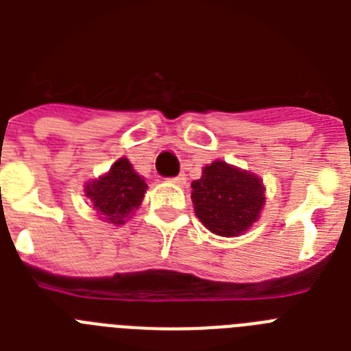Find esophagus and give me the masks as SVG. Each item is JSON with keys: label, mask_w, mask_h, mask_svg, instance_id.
Instances as JSON below:
<instances>
[{"label": "esophagus", "mask_w": 351, "mask_h": 351, "mask_svg": "<svg viewBox=\"0 0 351 351\" xmlns=\"http://www.w3.org/2000/svg\"><path fill=\"white\" fill-rule=\"evenodd\" d=\"M169 182H173V184H176V186H184V184H186V175H184V173H180L178 176H173V178H169Z\"/></svg>", "instance_id": "1"}]
</instances>
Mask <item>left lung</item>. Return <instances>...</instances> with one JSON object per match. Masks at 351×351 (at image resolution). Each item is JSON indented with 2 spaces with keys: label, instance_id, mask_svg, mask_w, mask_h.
Segmentation results:
<instances>
[{
  "label": "left lung",
  "instance_id": "8db88e82",
  "mask_svg": "<svg viewBox=\"0 0 351 351\" xmlns=\"http://www.w3.org/2000/svg\"><path fill=\"white\" fill-rule=\"evenodd\" d=\"M195 213L220 237L244 233L261 215L264 187L258 176L217 160L204 167L202 178L191 184Z\"/></svg>",
  "mask_w": 351,
  "mask_h": 351
}]
</instances>
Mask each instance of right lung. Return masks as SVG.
<instances>
[{"label": "right lung", "instance_id": "1", "mask_svg": "<svg viewBox=\"0 0 351 351\" xmlns=\"http://www.w3.org/2000/svg\"><path fill=\"white\" fill-rule=\"evenodd\" d=\"M145 187L147 184L134 173L129 160L120 158L106 176L85 187V195L93 200V206L104 215V219L112 224H123L127 215L142 204Z\"/></svg>", "mask_w": 351, "mask_h": 351}]
</instances>
